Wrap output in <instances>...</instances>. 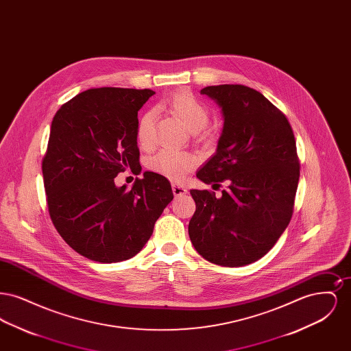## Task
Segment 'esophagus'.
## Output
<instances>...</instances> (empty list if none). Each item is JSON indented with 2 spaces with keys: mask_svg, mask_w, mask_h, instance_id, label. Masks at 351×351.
I'll use <instances>...</instances> for the list:
<instances>
[{
  "mask_svg": "<svg viewBox=\"0 0 351 351\" xmlns=\"http://www.w3.org/2000/svg\"><path fill=\"white\" fill-rule=\"evenodd\" d=\"M172 192H173V195H175V196H182V195H185L188 191H186V188L183 186V185L172 184Z\"/></svg>",
  "mask_w": 351,
  "mask_h": 351,
  "instance_id": "obj_1",
  "label": "esophagus"
}]
</instances>
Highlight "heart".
<instances>
[{
  "mask_svg": "<svg viewBox=\"0 0 351 351\" xmlns=\"http://www.w3.org/2000/svg\"><path fill=\"white\" fill-rule=\"evenodd\" d=\"M162 106L183 122L189 132H200L209 121V109L189 90H178L162 101ZM154 113L146 112L138 122L136 139L141 146L149 147L154 141ZM197 163V158L188 152L165 149L151 158L152 171L167 176L175 182H182Z\"/></svg>",
  "mask_w": 351,
  "mask_h": 351,
  "instance_id": "heart-1",
  "label": "heart"
}]
</instances>
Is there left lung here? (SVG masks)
I'll list each match as a JSON object with an SVG mask.
<instances>
[{"label":"left lung","instance_id":"1","mask_svg":"<svg viewBox=\"0 0 351 351\" xmlns=\"http://www.w3.org/2000/svg\"><path fill=\"white\" fill-rule=\"evenodd\" d=\"M221 108L222 133L216 154L197 171L205 184L228 182L222 196L191 189L196 212L188 233L204 259L241 267L274 247L288 226L300 176L292 128L258 90L212 85L200 90Z\"/></svg>","mask_w":351,"mask_h":351}]
</instances>
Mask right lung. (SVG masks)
<instances>
[{
    "instance_id": "add662e5",
    "label": "right lung",
    "mask_w": 351,
    "mask_h": 351,
    "mask_svg": "<svg viewBox=\"0 0 351 351\" xmlns=\"http://www.w3.org/2000/svg\"><path fill=\"white\" fill-rule=\"evenodd\" d=\"M151 89L96 88L62 105L42 162L53 226L85 258L113 263L133 258L173 199L167 179L146 171L132 189L114 178L141 172L138 110Z\"/></svg>"
}]
</instances>
